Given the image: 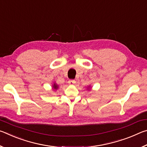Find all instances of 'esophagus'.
<instances>
[{
	"mask_svg": "<svg viewBox=\"0 0 147 147\" xmlns=\"http://www.w3.org/2000/svg\"><path fill=\"white\" fill-rule=\"evenodd\" d=\"M68 83L69 84H70V85H74V84H76V81L74 80H69L68 81Z\"/></svg>",
	"mask_w": 147,
	"mask_h": 147,
	"instance_id": "esophagus-1",
	"label": "esophagus"
}]
</instances>
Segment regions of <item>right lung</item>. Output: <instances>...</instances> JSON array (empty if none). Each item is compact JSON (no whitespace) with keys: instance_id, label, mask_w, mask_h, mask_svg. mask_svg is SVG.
I'll use <instances>...</instances> for the list:
<instances>
[{"instance_id":"right-lung-1","label":"right lung","mask_w":147,"mask_h":147,"mask_svg":"<svg viewBox=\"0 0 147 147\" xmlns=\"http://www.w3.org/2000/svg\"><path fill=\"white\" fill-rule=\"evenodd\" d=\"M53 87H54V89H57V88H58V86H57L56 84H54V85L53 86Z\"/></svg>"}]
</instances>
